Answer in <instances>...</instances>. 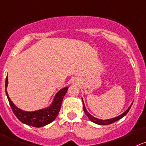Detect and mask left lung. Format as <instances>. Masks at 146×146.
Here are the masks:
<instances>
[{
    "mask_svg": "<svg viewBox=\"0 0 146 146\" xmlns=\"http://www.w3.org/2000/svg\"><path fill=\"white\" fill-rule=\"evenodd\" d=\"M82 100H83V99H82ZM132 104L130 106V107H129V108L127 109V110L126 111H125V112L123 113V114H121V115H119V116L117 117L112 118V119H106V120H102V119H97V118L94 117L93 116H92V115H91V114H90L88 112V111H87V110H86L85 105H84V101H83V106H84V107H83V108H84V111H85L86 114V116L88 117V119H89L91 121H92V122H94V123L98 124V125H110V124H111V123H113V122H116V121H117V120H119V119H120L121 118H122L124 116H125V115H126V114H127V112H128L129 110H130V107H131Z\"/></svg>",
    "mask_w": 146,
    "mask_h": 146,
    "instance_id": "8db88e82",
    "label": "left lung"
}]
</instances>
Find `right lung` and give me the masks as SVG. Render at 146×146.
Returning <instances> with one entry per match:
<instances>
[{"label": "right lung", "instance_id": "add662e5", "mask_svg": "<svg viewBox=\"0 0 146 146\" xmlns=\"http://www.w3.org/2000/svg\"><path fill=\"white\" fill-rule=\"evenodd\" d=\"M7 86L8 77H6V79H5V93H6V96H7L8 100H9V104H10L11 107L12 109V111L14 113L16 117L23 123L35 127H40L48 125L55 119L60 110L61 104H62L64 96L68 89V87H65V88L61 89L54 97L52 105L48 108L35 111H25L17 108L11 102L7 93V91H6Z\"/></svg>", "mask_w": 146, "mask_h": 146}]
</instances>
